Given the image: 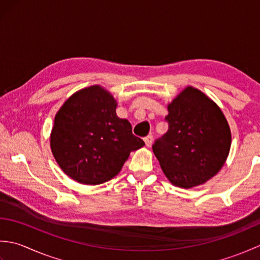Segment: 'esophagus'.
<instances>
[{
    "instance_id": "34e87169",
    "label": "esophagus",
    "mask_w": 260,
    "mask_h": 260,
    "mask_svg": "<svg viewBox=\"0 0 260 260\" xmlns=\"http://www.w3.org/2000/svg\"><path fill=\"white\" fill-rule=\"evenodd\" d=\"M153 135L152 134H148L147 136H145L144 137V141H145V144H146V146H151L152 145V143H153Z\"/></svg>"
}]
</instances>
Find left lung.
I'll return each mask as SVG.
<instances>
[{
    "mask_svg": "<svg viewBox=\"0 0 260 260\" xmlns=\"http://www.w3.org/2000/svg\"><path fill=\"white\" fill-rule=\"evenodd\" d=\"M169 129L152 146L171 183L189 189L217 174L228 157L231 133L217 105L187 87L171 103Z\"/></svg>",
    "mask_w": 260,
    "mask_h": 260,
    "instance_id": "1",
    "label": "left lung"
}]
</instances>
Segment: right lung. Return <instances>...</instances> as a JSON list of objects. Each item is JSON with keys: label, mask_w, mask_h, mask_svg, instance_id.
Instances as JSON below:
<instances>
[{"label": "right lung", "mask_w": 260, "mask_h": 260, "mask_svg": "<svg viewBox=\"0 0 260 260\" xmlns=\"http://www.w3.org/2000/svg\"><path fill=\"white\" fill-rule=\"evenodd\" d=\"M117 104L101 86L74 93L59 109L51 132V151L71 179L96 185L119 173L132 151L144 141L132 133L127 119L116 115Z\"/></svg>", "instance_id": "obj_1"}]
</instances>
